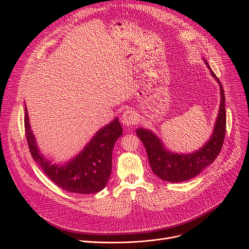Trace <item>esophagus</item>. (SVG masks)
Wrapping results in <instances>:
<instances>
[{"label":"esophagus","mask_w":249,"mask_h":249,"mask_svg":"<svg viewBox=\"0 0 249 249\" xmlns=\"http://www.w3.org/2000/svg\"><path fill=\"white\" fill-rule=\"evenodd\" d=\"M120 122L127 127H131L135 125L138 122V116L136 113H135L133 110H126L123 113L122 118H120Z\"/></svg>","instance_id":"esophagus-1"}]
</instances>
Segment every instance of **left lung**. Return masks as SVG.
I'll list each match as a JSON object with an SVG mask.
<instances>
[{"label": "left lung", "instance_id": "left-lung-1", "mask_svg": "<svg viewBox=\"0 0 249 249\" xmlns=\"http://www.w3.org/2000/svg\"><path fill=\"white\" fill-rule=\"evenodd\" d=\"M203 61L220 89V105L218 109V115L213 132L205 144L192 153H176L165 146L162 139L158 137L152 130L144 127H138L136 130L137 136L146 149L150 168L157 177L169 183L184 182L198 176L203 169L214 162L223 144L225 126H227L223 88L220 81L211 70L207 60L203 59Z\"/></svg>", "mask_w": 249, "mask_h": 249}]
</instances>
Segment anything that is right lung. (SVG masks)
Instances as JSON below:
<instances>
[{"label": "right lung", "mask_w": 249, "mask_h": 249, "mask_svg": "<svg viewBox=\"0 0 249 249\" xmlns=\"http://www.w3.org/2000/svg\"><path fill=\"white\" fill-rule=\"evenodd\" d=\"M25 130L30 152L43 172L62 189L80 194L97 193L107 186L112 171V152L123 127L118 118L101 127L79 154L64 163H53L41 153L25 107Z\"/></svg>", "instance_id": "obj_1"}]
</instances>
